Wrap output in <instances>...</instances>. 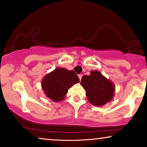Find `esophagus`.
I'll return each mask as SVG.
<instances>
[{"label":"esophagus","instance_id":"esophagus-1","mask_svg":"<svg viewBox=\"0 0 147 147\" xmlns=\"http://www.w3.org/2000/svg\"><path fill=\"white\" fill-rule=\"evenodd\" d=\"M78 77H79L80 80H81L82 78V74H79V75H78Z\"/></svg>","mask_w":147,"mask_h":147}]
</instances>
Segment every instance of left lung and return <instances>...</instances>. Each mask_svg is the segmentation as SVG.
I'll list each match as a JSON object with an SVG mask.
<instances>
[{
    "label": "left lung",
    "mask_w": 147,
    "mask_h": 147,
    "mask_svg": "<svg viewBox=\"0 0 147 147\" xmlns=\"http://www.w3.org/2000/svg\"><path fill=\"white\" fill-rule=\"evenodd\" d=\"M86 90L88 101L93 105L100 107L112 100L115 86L97 70L92 71L90 75L84 76L80 82Z\"/></svg>",
    "instance_id": "obj_1"
}]
</instances>
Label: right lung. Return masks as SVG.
<instances>
[{
    "label": "right lung",
    "mask_w": 147,
    "mask_h": 147,
    "mask_svg": "<svg viewBox=\"0 0 147 147\" xmlns=\"http://www.w3.org/2000/svg\"><path fill=\"white\" fill-rule=\"evenodd\" d=\"M79 82V78L73 70L58 67L43 78L42 88L48 98L59 102L64 100L68 89Z\"/></svg>",
    "instance_id": "right-lung-1"
}]
</instances>
